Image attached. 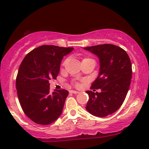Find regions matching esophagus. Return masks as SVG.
I'll return each instance as SVG.
<instances>
[{
    "label": "esophagus",
    "mask_w": 149,
    "mask_h": 149,
    "mask_svg": "<svg viewBox=\"0 0 149 149\" xmlns=\"http://www.w3.org/2000/svg\"><path fill=\"white\" fill-rule=\"evenodd\" d=\"M70 93H72V94H75V95H76V94L79 93V92L78 91H75V90H70L69 91Z\"/></svg>",
    "instance_id": "1"
}]
</instances>
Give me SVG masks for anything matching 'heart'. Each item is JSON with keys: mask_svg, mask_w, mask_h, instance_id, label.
Segmentation results:
<instances>
[{"mask_svg": "<svg viewBox=\"0 0 149 149\" xmlns=\"http://www.w3.org/2000/svg\"><path fill=\"white\" fill-rule=\"evenodd\" d=\"M88 59V58H85V59H83V60H85V59ZM67 61H68V59H65L63 61V62H62V66H66V64H67ZM76 85H77V86H78V83H76Z\"/></svg>", "mask_w": 149, "mask_h": 149, "instance_id": "1", "label": "heart"}]
</instances>
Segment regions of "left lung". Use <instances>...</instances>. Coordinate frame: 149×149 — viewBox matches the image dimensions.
<instances>
[{"label": "left lung", "instance_id": "obj_1", "mask_svg": "<svg viewBox=\"0 0 149 149\" xmlns=\"http://www.w3.org/2000/svg\"><path fill=\"white\" fill-rule=\"evenodd\" d=\"M100 59V73L87 91L89 100L85 107L92 115L105 117L116 111L123 103L131 83L132 64L127 52L111 44L84 47ZM96 91V90H95Z\"/></svg>", "mask_w": 149, "mask_h": 149}]
</instances>
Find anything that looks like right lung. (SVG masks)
<instances>
[{
  "label": "right lung",
  "mask_w": 149,
  "mask_h": 149,
  "mask_svg": "<svg viewBox=\"0 0 149 149\" xmlns=\"http://www.w3.org/2000/svg\"><path fill=\"white\" fill-rule=\"evenodd\" d=\"M73 47L41 45L26 55L19 66L16 88L24 113L36 123L49 125L60 116L69 92H49V80L56 79L61 59Z\"/></svg>",
  "instance_id": "obj_1"
}]
</instances>
